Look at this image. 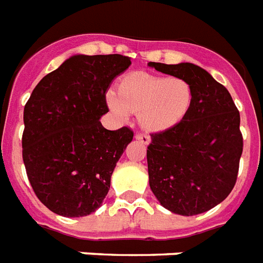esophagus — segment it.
Here are the masks:
<instances>
[{
	"label": "esophagus",
	"instance_id": "esophagus-1",
	"mask_svg": "<svg viewBox=\"0 0 263 263\" xmlns=\"http://www.w3.org/2000/svg\"><path fill=\"white\" fill-rule=\"evenodd\" d=\"M135 139L139 140L140 143H143V145H149L150 143V136L147 134H136Z\"/></svg>",
	"mask_w": 263,
	"mask_h": 263
}]
</instances>
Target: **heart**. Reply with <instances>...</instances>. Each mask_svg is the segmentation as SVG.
Segmentation results:
<instances>
[{
    "label": "heart",
    "instance_id": "obj_1",
    "mask_svg": "<svg viewBox=\"0 0 263 263\" xmlns=\"http://www.w3.org/2000/svg\"><path fill=\"white\" fill-rule=\"evenodd\" d=\"M193 98V87L185 78L132 73L121 81L118 93H106V103L120 118H127L129 111L138 113L142 128L160 132L185 118Z\"/></svg>",
    "mask_w": 263,
    "mask_h": 263
}]
</instances>
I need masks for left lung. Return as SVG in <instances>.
I'll use <instances>...</instances> for the list:
<instances>
[{
    "label": "left lung",
    "mask_w": 263,
    "mask_h": 263,
    "mask_svg": "<svg viewBox=\"0 0 263 263\" xmlns=\"http://www.w3.org/2000/svg\"><path fill=\"white\" fill-rule=\"evenodd\" d=\"M149 66L185 78L194 91L185 118L152 134L147 146L150 189L174 214L197 215L222 203L236 185L243 153L240 113L229 91L201 67L156 62Z\"/></svg>",
    "instance_id": "obj_1"
}]
</instances>
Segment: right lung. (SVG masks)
<instances>
[{
    "mask_svg": "<svg viewBox=\"0 0 263 263\" xmlns=\"http://www.w3.org/2000/svg\"><path fill=\"white\" fill-rule=\"evenodd\" d=\"M123 55H74L37 84L25 106L23 163L38 200L58 215L95 212L134 132L106 129V92L129 67Z\"/></svg>",
    "mask_w": 263,
    "mask_h": 263,
    "instance_id": "add662e5",
    "label": "right lung"
}]
</instances>
